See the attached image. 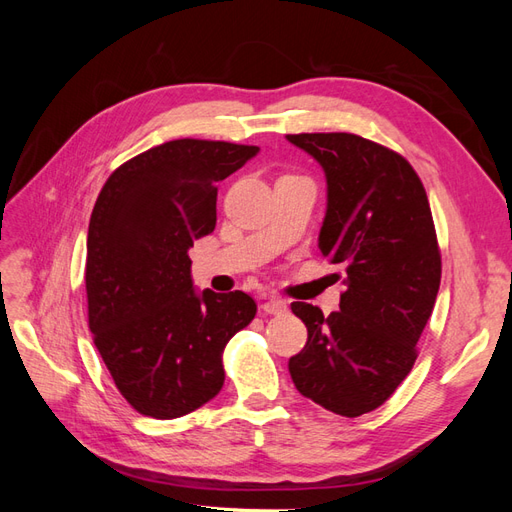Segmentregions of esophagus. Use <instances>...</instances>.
I'll return each mask as SVG.
<instances>
[{"label": "esophagus", "instance_id": "esophagus-1", "mask_svg": "<svg viewBox=\"0 0 512 512\" xmlns=\"http://www.w3.org/2000/svg\"><path fill=\"white\" fill-rule=\"evenodd\" d=\"M262 309H265L267 314H273V316H282L288 312V303L282 301V299H269L265 305H262Z\"/></svg>", "mask_w": 512, "mask_h": 512}]
</instances>
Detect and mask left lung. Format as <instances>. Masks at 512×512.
<instances>
[{"mask_svg":"<svg viewBox=\"0 0 512 512\" xmlns=\"http://www.w3.org/2000/svg\"><path fill=\"white\" fill-rule=\"evenodd\" d=\"M327 175L318 247L342 265L339 312L292 303L307 344L288 361L297 391L348 418L380 408L416 361L442 256L423 181L397 151L348 132L288 134Z\"/></svg>","mask_w":512,"mask_h":512,"instance_id":"8db88e82","label":"left lung"}]
</instances>
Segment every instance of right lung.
Segmentation results:
<instances>
[{
  "instance_id": "1",
  "label": "right lung",
  "mask_w": 512,
  "mask_h": 512,
  "mask_svg": "<svg viewBox=\"0 0 512 512\" xmlns=\"http://www.w3.org/2000/svg\"><path fill=\"white\" fill-rule=\"evenodd\" d=\"M258 147L179 138L106 179L87 232V318L119 393L145 416L179 418L224 386L222 354L256 316L241 290L194 292L188 250L215 228L218 181Z\"/></svg>"
}]
</instances>
